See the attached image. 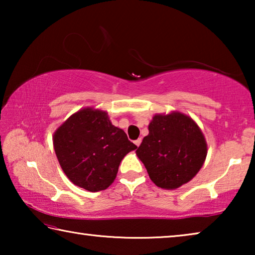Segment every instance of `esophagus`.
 Listing matches in <instances>:
<instances>
[{
    "mask_svg": "<svg viewBox=\"0 0 255 255\" xmlns=\"http://www.w3.org/2000/svg\"><path fill=\"white\" fill-rule=\"evenodd\" d=\"M140 143H141V138H138V139L135 140V145H136V146H139Z\"/></svg>",
    "mask_w": 255,
    "mask_h": 255,
    "instance_id": "34e87169",
    "label": "esophagus"
}]
</instances>
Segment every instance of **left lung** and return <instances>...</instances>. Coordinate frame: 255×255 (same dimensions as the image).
Masks as SVG:
<instances>
[{"mask_svg":"<svg viewBox=\"0 0 255 255\" xmlns=\"http://www.w3.org/2000/svg\"><path fill=\"white\" fill-rule=\"evenodd\" d=\"M136 154L150 180L162 189L173 190L192 180L207 156V143L198 125L174 111L155 115Z\"/></svg>","mask_w":255,"mask_h":255,"instance_id":"1","label":"left lung"}]
</instances>
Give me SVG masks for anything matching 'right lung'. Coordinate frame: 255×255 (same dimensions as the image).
Returning <instances> with one entry per match:
<instances>
[{
  "mask_svg": "<svg viewBox=\"0 0 255 255\" xmlns=\"http://www.w3.org/2000/svg\"><path fill=\"white\" fill-rule=\"evenodd\" d=\"M53 140L64 173L91 192L109 187L123 158L137 148L123 129L111 124L106 111L93 108L73 114L55 131Z\"/></svg>",
  "mask_w": 255,
  "mask_h": 255,
  "instance_id": "add662e5",
  "label": "right lung"
}]
</instances>
